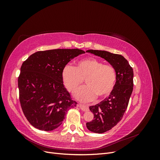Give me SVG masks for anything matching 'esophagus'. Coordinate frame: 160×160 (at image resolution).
I'll return each mask as SVG.
<instances>
[{"instance_id":"obj_1","label":"esophagus","mask_w":160,"mask_h":160,"mask_svg":"<svg viewBox=\"0 0 160 160\" xmlns=\"http://www.w3.org/2000/svg\"><path fill=\"white\" fill-rule=\"evenodd\" d=\"M79 106L80 109L83 111H89V107L88 105H82V104H79Z\"/></svg>"}]
</instances>
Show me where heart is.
I'll list each match as a JSON object with an SVG mask.
<instances>
[{
    "mask_svg": "<svg viewBox=\"0 0 160 160\" xmlns=\"http://www.w3.org/2000/svg\"><path fill=\"white\" fill-rule=\"evenodd\" d=\"M62 79L67 89L75 93L85 81L86 86L77 91L75 98L82 102L103 99L110 95L117 80L112 66L103 65L95 58H87L77 62L76 67L66 65L62 71Z\"/></svg>",
    "mask_w": 160,
    "mask_h": 160,
    "instance_id": "b5f03b06",
    "label": "heart"
}]
</instances>
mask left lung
<instances>
[{
  "instance_id": "left-lung-1",
  "label": "left lung",
  "mask_w": 160,
  "mask_h": 160,
  "mask_svg": "<svg viewBox=\"0 0 160 160\" xmlns=\"http://www.w3.org/2000/svg\"><path fill=\"white\" fill-rule=\"evenodd\" d=\"M96 56L103 58L116 71L117 80L114 89L104 100L95 105L90 106L94 119L86 123L90 132L102 133L112 129L122 119L127 109L133 88V71L128 61L121 55L108 51L88 50Z\"/></svg>"
}]
</instances>
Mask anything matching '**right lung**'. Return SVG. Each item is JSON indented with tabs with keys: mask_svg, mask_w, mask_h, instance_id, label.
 I'll return each mask as SVG.
<instances>
[{
	"mask_svg": "<svg viewBox=\"0 0 160 160\" xmlns=\"http://www.w3.org/2000/svg\"><path fill=\"white\" fill-rule=\"evenodd\" d=\"M85 52L78 49L38 51L23 62L18 79L19 99L33 127L54 130L61 125L67 111L76 107L63 85L62 71L71 60Z\"/></svg>",
	"mask_w": 160,
	"mask_h": 160,
	"instance_id": "add662e5",
	"label": "right lung"
}]
</instances>
